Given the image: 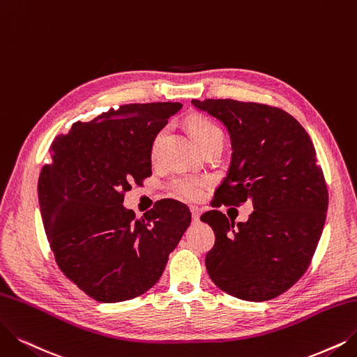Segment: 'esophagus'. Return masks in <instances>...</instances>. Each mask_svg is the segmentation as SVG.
<instances>
[{
	"label": "esophagus",
	"instance_id": "obj_1",
	"mask_svg": "<svg viewBox=\"0 0 357 357\" xmlns=\"http://www.w3.org/2000/svg\"><path fill=\"white\" fill-rule=\"evenodd\" d=\"M190 212H192V220L193 222L199 221V217H201V209L196 208V206H190Z\"/></svg>",
	"mask_w": 357,
	"mask_h": 357
}]
</instances>
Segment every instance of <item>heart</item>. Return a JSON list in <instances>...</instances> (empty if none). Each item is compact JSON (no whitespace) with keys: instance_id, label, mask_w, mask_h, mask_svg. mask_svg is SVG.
Wrapping results in <instances>:
<instances>
[{"instance_id":"b5f03b06","label":"heart","mask_w":357,"mask_h":357,"mask_svg":"<svg viewBox=\"0 0 357 357\" xmlns=\"http://www.w3.org/2000/svg\"><path fill=\"white\" fill-rule=\"evenodd\" d=\"M189 129L192 136L196 140V144L201 148L211 144L213 140L222 142V137H224L220 127L205 117H193L189 121ZM165 133H167V129H162L153 137L152 146H151L152 156H156V153H158V149L161 146V142ZM206 188H208V180L196 177V176H188V174L174 177L168 184L169 193L181 199V201H197L199 197H202Z\"/></svg>"}]
</instances>
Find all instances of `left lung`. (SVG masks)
<instances>
[{
  "instance_id": "left-lung-1",
  "label": "left lung",
  "mask_w": 357,
  "mask_h": 357,
  "mask_svg": "<svg viewBox=\"0 0 357 357\" xmlns=\"http://www.w3.org/2000/svg\"><path fill=\"white\" fill-rule=\"evenodd\" d=\"M192 104L221 121L231 140L230 168L212 206L250 201L255 209L237 227L217 209L201 217L215 233L208 274L241 301H271L306 273L324 230L328 190L315 148L280 108L234 99Z\"/></svg>"
}]
</instances>
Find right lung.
<instances>
[{
  "mask_svg": "<svg viewBox=\"0 0 357 357\" xmlns=\"http://www.w3.org/2000/svg\"><path fill=\"white\" fill-rule=\"evenodd\" d=\"M181 108H109L52 142V161L38 181L47 238L64 275L98 302H124L153 287L190 225L189 208L173 199L140 220L123 205L132 183L152 174L153 137Z\"/></svg>",
  "mask_w": 357,
  "mask_h": 357,
  "instance_id": "right-lung-1",
  "label": "right lung"
}]
</instances>
